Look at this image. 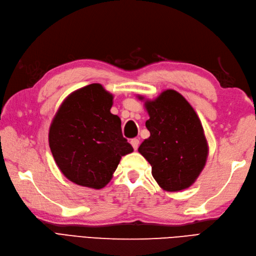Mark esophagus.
Returning <instances> with one entry per match:
<instances>
[{"label": "esophagus", "instance_id": "34e87169", "mask_svg": "<svg viewBox=\"0 0 256 256\" xmlns=\"http://www.w3.org/2000/svg\"><path fill=\"white\" fill-rule=\"evenodd\" d=\"M130 143H131V145H132V148H134V150H138V148H139L140 141H139V139H136V138H134V139H131Z\"/></svg>", "mask_w": 256, "mask_h": 256}]
</instances>
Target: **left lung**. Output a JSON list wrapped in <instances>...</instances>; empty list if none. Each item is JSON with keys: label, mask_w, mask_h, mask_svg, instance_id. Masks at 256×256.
Masks as SVG:
<instances>
[{"label": "left lung", "mask_w": 256, "mask_h": 256, "mask_svg": "<svg viewBox=\"0 0 256 256\" xmlns=\"http://www.w3.org/2000/svg\"><path fill=\"white\" fill-rule=\"evenodd\" d=\"M145 108L150 115L145 126L150 136L138 150L150 164L152 174L162 190L188 188L202 171L209 153L198 115L174 89L145 101Z\"/></svg>", "instance_id": "obj_1"}]
</instances>
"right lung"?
Wrapping results in <instances>:
<instances>
[{
    "instance_id": "1",
    "label": "right lung",
    "mask_w": 256,
    "mask_h": 256,
    "mask_svg": "<svg viewBox=\"0 0 256 256\" xmlns=\"http://www.w3.org/2000/svg\"><path fill=\"white\" fill-rule=\"evenodd\" d=\"M113 94L90 84L68 94L50 128V148L60 171L71 182L94 190L111 181L122 156L134 150L113 115Z\"/></svg>"
}]
</instances>
